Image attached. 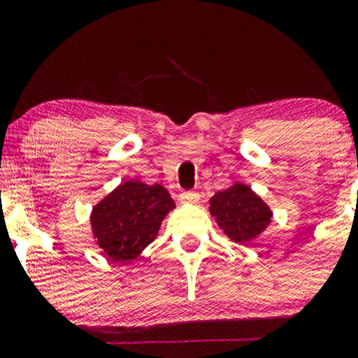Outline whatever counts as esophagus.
<instances>
[{
	"label": "esophagus",
	"instance_id": "34e87169",
	"mask_svg": "<svg viewBox=\"0 0 358 358\" xmlns=\"http://www.w3.org/2000/svg\"><path fill=\"white\" fill-rule=\"evenodd\" d=\"M178 199L182 203H196L200 200V195L196 192L188 190V192H183Z\"/></svg>",
	"mask_w": 358,
	"mask_h": 358
}]
</instances>
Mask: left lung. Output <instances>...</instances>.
<instances>
[{
	"mask_svg": "<svg viewBox=\"0 0 358 358\" xmlns=\"http://www.w3.org/2000/svg\"><path fill=\"white\" fill-rule=\"evenodd\" d=\"M210 213L225 236L248 244L271 224L273 212L268 203L244 183H234L210 199Z\"/></svg>",
	"mask_w": 358,
	"mask_h": 358,
	"instance_id": "1",
	"label": "left lung"
}]
</instances>
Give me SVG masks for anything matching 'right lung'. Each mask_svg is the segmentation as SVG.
Instances as JSON below:
<instances>
[{"instance_id":"obj_1","label":"right lung","mask_w":358,"mask_h":358,"mask_svg":"<svg viewBox=\"0 0 358 358\" xmlns=\"http://www.w3.org/2000/svg\"><path fill=\"white\" fill-rule=\"evenodd\" d=\"M175 208L163 185L127 180L94 205L90 225L102 256L113 262H131L158 236L166 213Z\"/></svg>"}]
</instances>
